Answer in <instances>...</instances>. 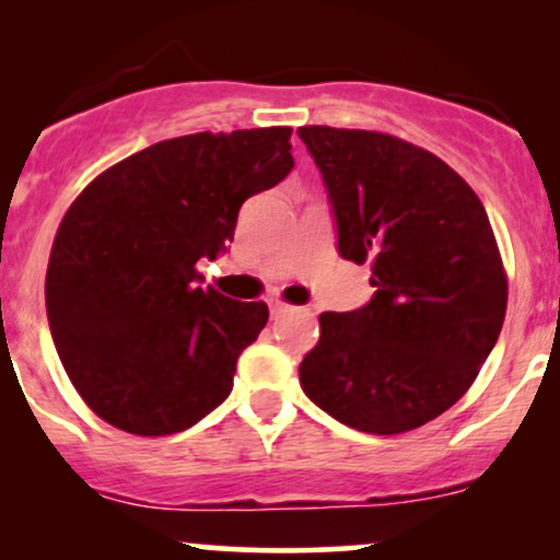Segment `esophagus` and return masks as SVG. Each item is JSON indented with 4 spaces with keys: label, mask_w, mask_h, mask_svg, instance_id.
I'll use <instances>...</instances> for the list:
<instances>
[{
    "label": "esophagus",
    "mask_w": 560,
    "mask_h": 560,
    "mask_svg": "<svg viewBox=\"0 0 560 560\" xmlns=\"http://www.w3.org/2000/svg\"><path fill=\"white\" fill-rule=\"evenodd\" d=\"M268 307H271V316H281V313L289 311L287 302H281V300H271L268 302Z\"/></svg>",
    "instance_id": "1"
}]
</instances>
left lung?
Masks as SVG:
<instances>
[{
  "instance_id": "obj_1",
  "label": "left lung",
  "mask_w": 560,
  "mask_h": 560,
  "mask_svg": "<svg viewBox=\"0 0 560 560\" xmlns=\"http://www.w3.org/2000/svg\"><path fill=\"white\" fill-rule=\"evenodd\" d=\"M345 260L374 298L320 313L302 392L345 427L400 434L466 395L498 342L508 281L474 189L421 147L378 131L302 126Z\"/></svg>"
}]
</instances>
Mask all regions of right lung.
I'll return each instance as SVG.
<instances>
[{"label": "right lung", "instance_id": "obj_1", "mask_svg": "<svg viewBox=\"0 0 560 560\" xmlns=\"http://www.w3.org/2000/svg\"><path fill=\"white\" fill-rule=\"evenodd\" d=\"M289 137L273 126L158 141L70 205L49 255L47 318L100 419L163 436L226 400L268 305L199 287L197 260L226 253L244 199L294 168Z\"/></svg>", "mask_w": 560, "mask_h": 560}]
</instances>
